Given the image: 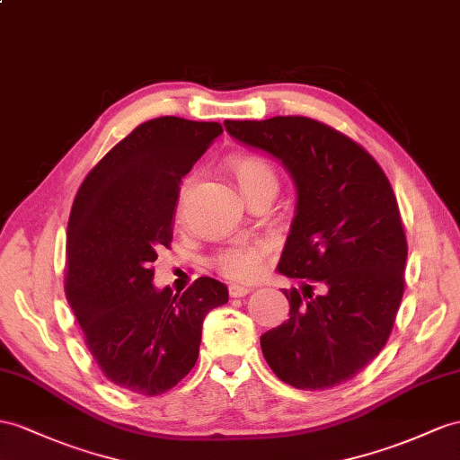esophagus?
<instances>
[{
  "instance_id": "1",
  "label": "esophagus",
  "mask_w": 460,
  "mask_h": 460,
  "mask_svg": "<svg viewBox=\"0 0 460 460\" xmlns=\"http://www.w3.org/2000/svg\"><path fill=\"white\" fill-rule=\"evenodd\" d=\"M249 293H251L249 286H239V284L229 286V296L231 297H244V296H249Z\"/></svg>"
}]
</instances>
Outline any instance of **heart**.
Segmentation results:
<instances>
[{
	"instance_id": "heart-1",
	"label": "heart",
	"mask_w": 460,
	"mask_h": 460,
	"mask_svg": "<svg viewBox=\"0 0 460 460\" xmlns=\"http://www.w3.org/2000/svg\"><path fill=\"white\" fill-rule=\"evenodd\" d=\"M231 171L237 176V182L241 190H249V188L262 184V182H276V172L270 164L258 157H234L231 159ZM192 186V176L182 182L181 188V202L188 194ZM272 249V244L266 239H254V241H239L227 246L216 256V268L219 274H223L234 281H252L262 274L266 256Z\"/></svg>"
}]
</instances>
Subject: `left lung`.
Listing matches in <instances>:
<instances>
[{"label": "left lung", "mask_w": 460, "mask_h": 460, "mask_svg": "<svg viewBox=\"0 0 460 460\" xmlns=\"http://www.w3.org/2000/svg\"><path fill=\"white\" fill-rule=\"evenodd\" d=\"M246 147L278 159L296 184V217L278 272L289 319L261 336L278 379L324 391L353 379L393 331L404 293L406 234L376 161L334 128L305 116L226 120Z\"/></svg>", "instance_id": "8db88e82"}]
</instances>
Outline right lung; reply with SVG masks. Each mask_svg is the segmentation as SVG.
<instances>
[{
	"label": "right lung",
	"instance_id": "add662e5",
	"mask_svg": "<svg viewBox=\"0 0 460 460\" xmlns=\"http://www.w3.org/2000/svg\"><path fill=\"white\" fill-rule=\"evenodd\" d=\"M223 134L217 122L139 124L81 184L67 221L66 296L104 376L141 396L167 393L196 365L206 314L227 286L198 278L182 296L153 286L182 176Z\"/></svg>",
	"mask_w": 460,
	"mask_h": 460
}]
</instances>
